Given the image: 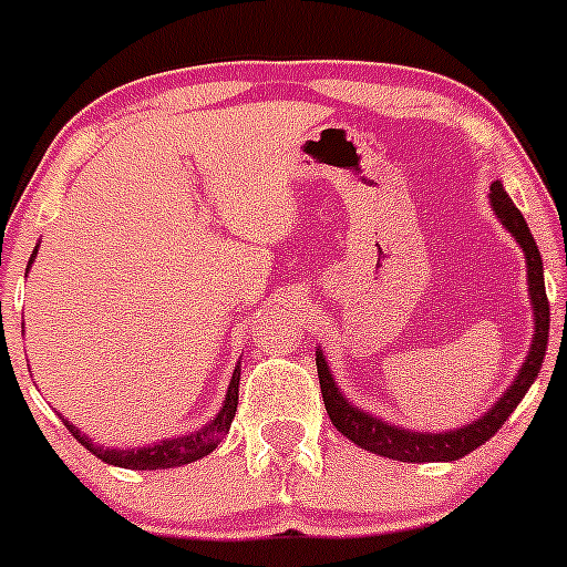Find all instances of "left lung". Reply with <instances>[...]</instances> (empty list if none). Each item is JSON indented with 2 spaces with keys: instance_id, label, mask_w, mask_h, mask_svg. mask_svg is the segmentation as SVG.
Wrapping results in <instances>:
<instances>
[{
  "instance_id": "obj_1",
  "label": "left lung",
  "mask_w": 567,
  "mask_h": 567,
  "mask_svg": "<svg viewBox=\"0 0 567 567\" xmlns=\"http://www.w3.org/2000/svg\"><path fill=\"white\" fill-rule=\"evenodd\" d=\"M489 203L495 210L497 221L508 229L511 237L519 243V248L525 251L527 261V291L529 302H533V316H535V334L529 351L522 362L519 373L511 381V386L497 398V403L484 411V416H478L476 422L462 424L456 430L446 432H419V430H405L400 424L381 422L373 413H364L362 408L349 403L343 392L338 389V383L332 379V370L327 364L321 349H316V368H319V383H321V398H324L327 413H330L332 424L338 432H343L351 443H357L359 449H368V452L389 456V460L400 462H452L460 456L476 452L481 443L489 441L497 430L503 427L505 419L514 413V408L519 405V400L525 398L527 389L533 386V381L538 379L540 362L546 357V343H549V300H546V284H544V259H540L538 246H535L533 233H529L525 216L519 208L511 203V197L505 194L501 181L489 186Z\"/></svg>"
}]
</instances>
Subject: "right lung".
<instances>
[{"label": "right lung", "mask_w": 567, "mask_h": 567, "mask_svg": "<svg viewBox=\"0 0 567 567\" xmlns=\"http://www.w3.org/2000/svg\"><path fill=\"white\" fill-rule=\"evenodd\" d=\"M38 248L34 246L32 257H29L27 270L32 267V261L38 259ZM237 386H240V364L235 368L233 381H229L227 394H224V403L218 408L216 416L210 419L205 427L194 430L192 435H178V437H164L159 443H151V446L140 449H105L100 443H94L86 432H81L75 424H70L64 419L66 430L72 432L81 446H86L91 454L100 456L102 462L115 467H126V471H164V467H181L188 465V462H197L203 456H208L213 449L221 443V437L229 432V424H233L235 411H237Z\"/></svg>", "instance_id": "1"}]
</instances>
